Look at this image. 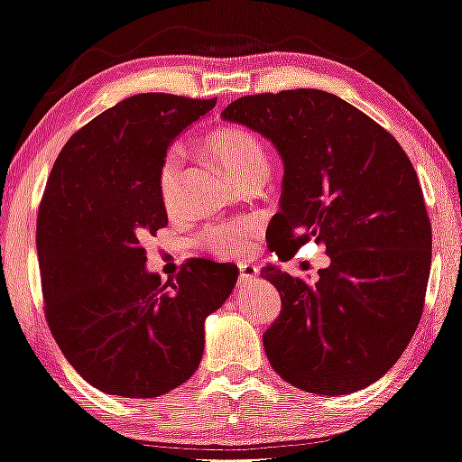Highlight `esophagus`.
Instances as JSON below:
<instances>
[{"label": "esophagus", "mask_w": 462, "mask_h": 462, "mask_svg": "<svg viewBox=\"0 0 462 462\" xmlns=\"http://www.w3.org/2000/svg\"><path fill=\"white\" fill-rule=\"evenodd\" d=\"M238 270H240L238 280H240V284H243V286L251 284V282H254V278L259 275V267L253 265V263H246V261H245V263L238 265Z\"/></svg>", "instance_id": "1"}]
</instances>
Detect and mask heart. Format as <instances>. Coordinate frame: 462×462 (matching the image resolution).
I'll return each instance as SVG.
<instances>
[{
  "instance_id": "obj_1",
  "label": "heart",
  "mask_w": 462,
  "mask_h": 462,
  "mask_svg": "<svg viewBox=\"0 0 462 462\" xmlns=\"http://www.w3.org/2000/svg\"><path fill=\"white\" fill-rule=\"evenodd\" d=\"M203 151L216 162L226 178L232 184L249 180L253 176L265 174V155L257 136L240 126H224L205 136ZM182 160L176 151H170L163 157L157 174V187L165 209H174L180 187ZM257 234V224L251 219H240L236 224H213L201 234L205 249L219 257H238L251 246V240Z\"/></svg>"
}]
</instances>
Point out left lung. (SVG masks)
Instances as JSON below:
<instances>
[{
  "label": "left lung",
  "instance_id": "left-lung-1",
  "mask_svg": "<svg viewBox=\"0 0 462 462\" xmlns=\"http://www.w3.org/2000/svg\"><path fill=\"white\" fill-rule=\"evenodd\" d=\"M222 118L263 134L284 162L270 249L286 261L315 240L329 254L315 284L261 270L282 299L263 334L267 359L313 394L367 388L401 359L423 313L431 222L415 168L388 130L318 88L246 95Z\"/></svg>",
  "mask_w": 462,
  "mask_h": 462
}]
</instances>
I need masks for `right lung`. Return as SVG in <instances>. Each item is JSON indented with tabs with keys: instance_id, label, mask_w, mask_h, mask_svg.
<instances>
[{
	"instance_id": "add662e5",
	"label": "right lung",
	"mask_w": 462,
	"mask_h": 462,
	"mask_svg": "<svg viewBox=\"0 0 462 462\" xmlns=\"http://www.w3.org/2000/svg\"><path fill=\"white\" fill-rule=\"evenodd\" d=\"M216 101L133 95L74 133L53 163L37 216L47 326L106 394L153 398L187 382L201 363L205 319L236 284V265L209 259L168 282L144 267L143 240L168 224L160 165Z\"/></svg>"
}]
</instances>
